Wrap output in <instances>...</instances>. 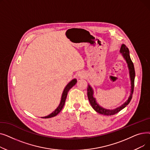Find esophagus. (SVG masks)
Listing matches in <instances>:
<instances>
[{
    "label": "esophagus",
    "instance_id": "esophagus-1",
    "mask_svg": "<svg viewBox=\"0 0 150 150\" xmlns=\"http://www.w3.org/2000/svg\"><path fill=\"white\" fill-rule=\"evenodd\" d=\"M78 76H79L80 78H83L84 77V74L81 72H80L79 74H78Z\"/></svg>",
    "mask_w": 150,
    "mask_h": 150
}]
</instances>
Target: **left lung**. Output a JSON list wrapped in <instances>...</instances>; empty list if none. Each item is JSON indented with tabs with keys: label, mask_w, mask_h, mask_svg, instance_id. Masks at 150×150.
Returning <instances> with one entry per match:
<instances>
[{
	"label": "left lung",
	"mask_w": 150,
	"mask_h": 150,
	"mask_svg": "<svg viewBox=\"0 0 150 150\" xmlns=\"http://www.w3.org/2000/svg\"><path fill=\"white\" fill-rule=\"evenodd\" d=\"M120 52L122 54L124 59L127 61L128 64V67L129 70V76H130V80H131V93L130 96L128 99V100L125 102V103L120 106L114 109H107L103 107L100 106L96 101V98L93 97V91L91 86L89 84L88 87V97L90 103L95 111L101 114L106 115H112L117 114L122 109L125 108L129 103L131 100L132 93L134 91V79H135V70L134 67L133 62H132L130 56H129V51L128 47L125 44H122L120 50Z\"/></svg>",
	"instance_id": "8db88e82"
}]
</instances>
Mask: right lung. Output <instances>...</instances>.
Masks as SVG:
<instances>
[{"label":"right lung","instance_id":"1","mask_svg":"<svg viewBox=\"0 0 150 150\" xmlns=\"http://www.w3.org/2000/svg\"><path fill=\"white\" fill-rule=\"evenodd\" d=\"M77 80L76 79H73L72 81H70L67 86H66V88H64V91L62 92V96H61V101H60V103L59 105V106H58V108L54 110V111L51 113L50 115L45 116V117H43L41 118H45V119H47V118H51L53 117L56 116L58 114H59L60 112V111L62 110L63 106L64 105L65 103V101H66V99L67 96V93L69 91V90L72 88L73 86L76 83Z\"/></svg>","mask_w":150,"mask_h":150}]
</instances>
